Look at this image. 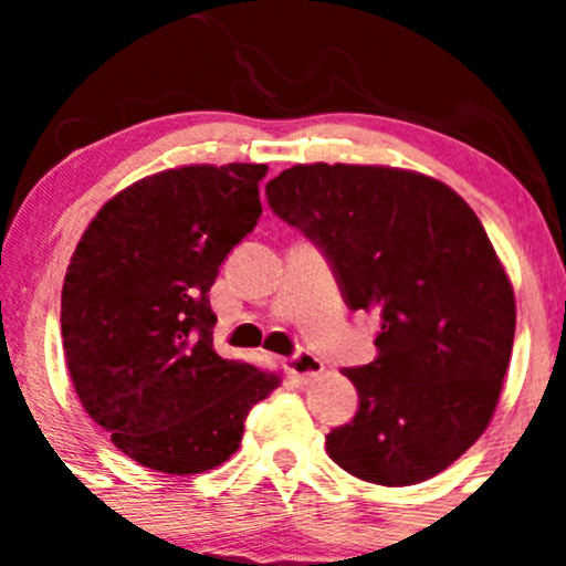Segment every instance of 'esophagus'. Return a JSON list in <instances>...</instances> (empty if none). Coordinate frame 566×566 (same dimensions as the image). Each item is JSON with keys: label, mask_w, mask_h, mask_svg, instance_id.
Instances as JSON below:
<instances>
[{"label": "esophagus", "mask_w": 566, "mask_h": 566, "mask_svg": "<svg viewBox=\"0 0 566 566\" xmlns=\"http://www.w3.org/2000/svg\"><path fill=\"white\" fill-rule=\"evenodd\" d=\"M287 369H290V375H295L297 380L308 382V380L319 378L324 365H322L319 356L308 354V350H297L295 356H290L287 359Z\"/></svg>", "instance_id": "obj_1"}]
</instances>
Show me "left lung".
<instances>
[{"mask_svg": "<svg viewBox=\"0 0 566 566\" xmlns=\"http://www.w3.org/2000/svg\"><path fill=\"white\" fill-rule=\"evenodd\" d=\"M265 199L324 252L348 308L380 316L378 356L343 369L359 409L329 458L382 486L437 476L490 426L511 361L516 301L482 220L450 186L375 165H295Z\"/></svg>", "mask_w": 566, "mask_h": 566, "instance_id": "obj_1", "label": "left lung"}]
</instances>
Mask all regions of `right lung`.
<instances>
[{
    "instance_id": "add662e5",
    "label": "right lung",
    "mask_w": 566,
    "mask_h": 566,
    "mask_svg": "<svg viewBox=\"0 0 566 566\" xmlns=\"http://www.w3.org/2000/svg\"><path fill=\"white\" fill-rule=\"evenodd\" d=\"M265 165H188L101 207L71 255L63 354L84 412L146 469L201 473L239 450L276 373L212 348L210 287L255 229Z\"/></svg>"
}]
</instances>
